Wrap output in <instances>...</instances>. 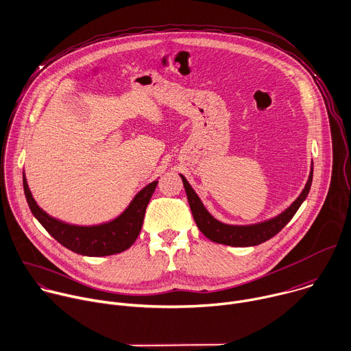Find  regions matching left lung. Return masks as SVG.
I'll return each instance as SVG.
<instances>
[{"label":"left lung","instance_id":"8db88e82","mask_svg":"<svg viewBox=\"0 0 351 351\" xmlns=\"http://www.w3.org/2000/svg\"><path fill=\"white\" fill-rule=\"evenodd\" d=\"M186 197L189 202L191 212L193 216V220L200 230V232L208 238L210 241H213L216 243L221 245H228V246H237V247H247V246H256L260 245L268 239H271L274 235H276L279 231H281L295 216V213L302 206V203L306 200L311 182H313V165L311 170L308 174V180L302 191V193L296 197V200L285 208L282 213H279L278 216L254 223V224H227L220 220H217L208 210L204 207L203 202L197 196V193L193 191L191 184L186 181V178L180 174Z\"/></svg>","mask_w":351,"mask_h":351}]
</instances>
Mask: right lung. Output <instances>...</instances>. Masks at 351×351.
Instances as JSON below:
<instances>
[{"label": "right lung", "mask_w": 351, "mask_h": 351, "mask_svg": "<svg viewBox=\"0 0 351 351\" xmlns=\"http://www.w3.org/2000/svg\"><path fill=\"white\" fill-rule=\"evenodd\" d=\"M158 185V180L136 192L128 206L110 221L95 226H76L60 221L37 204L23 173V189L27 204L38 223L60 245L77 254L99 257L127 250L143 228L147 206Z\"/></svg>", "instance_id": "obj_1"}]
</instances>
